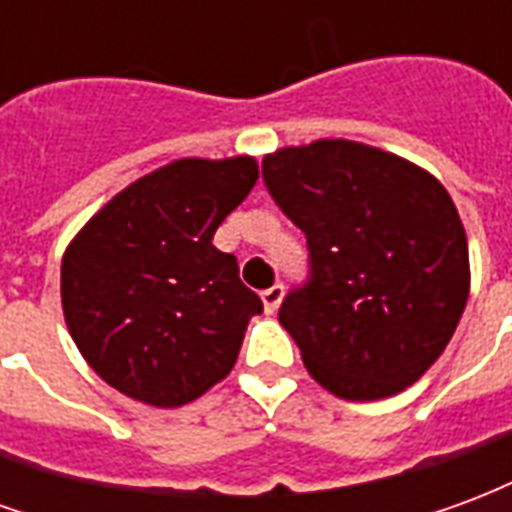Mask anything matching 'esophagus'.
<instances>
[{
    "instance_id": "obj_1",
    "label": "esophagus",
    "mask_w": 512,
    "mask_h": 512,
    "mask_svg": "<svg viewBox=\"0 0 512 512\" xmlns=\"http://www.w3.org/2000/svg\"><path fill=\"white\" fill-rule=\"evenodd\" d=\"M282 293H285V288H282L279 282L260 293V296H263V307H266V312H277L279 301H282Z\"/></svg>"
}]
</instances>
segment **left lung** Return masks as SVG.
I'll return each instance as SVG.
<instances>
[{
  "label": "left lung",
  "instance_id": "obj_1",
  "mask_svg": "<svg viewBox=\"0 0 512 512\" xmlns=\"http://www.w3.org/2000/svg\"><path fill=\"white\" fill-rule=\"evenodd\" d=\"M263 180L307 238L310 271L279 323L310 376L345 400L403 392L447 348L469 299V244L447 189L348 139L277 150Z\"/></svg>",
  "mask_w": 512,
  "mask_h": 512
}]
</instances>
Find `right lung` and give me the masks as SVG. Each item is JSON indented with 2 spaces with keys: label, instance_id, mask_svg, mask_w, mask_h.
<instances>
[{
  "label": "right lung",
  "instance_id": "obj_1",
  "mask_svg": "<svg viewBox=\"0 0 512 512\" xmlns=\"http://www.w3.org/2000/svg\"><path fill=\"white\" fill-rule=\"evenodd\" d=\"M255 183V158H180L120 191L73 238L65 321L117 392L175 408L233 370L263 301L211 241Z\"/></svg>",
  "mask_w": 512,
  "mask_h": 512
}]
</instances>
